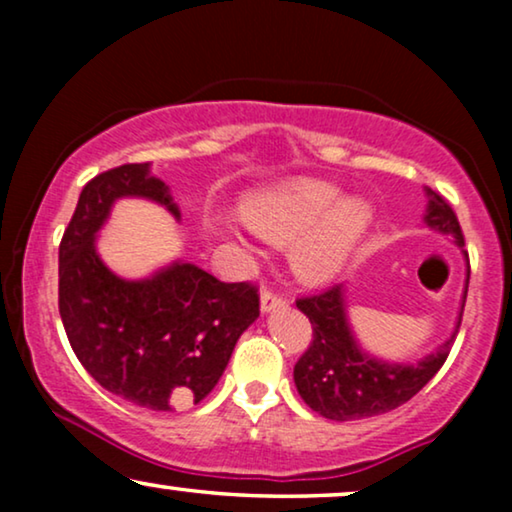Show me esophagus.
I'll use <instances>...</instances> for the list:
<instances>
[{
  "label": "esophagus",
  "mask_w": 512,
  "mask_h": 512,
  "mask_svg": "<svg viewBox=\"0 0 512 512\" xmlns=\"http://www.w3.org/2000/svg\"><path fill=\"white\" fill-rule=\"evenodd\" d=\"M286 305V298L279 296L272 289H263L261 291V312H272V310H279V307Z\"/></svg>",
  "instance_id": "1"
}]
</instances>
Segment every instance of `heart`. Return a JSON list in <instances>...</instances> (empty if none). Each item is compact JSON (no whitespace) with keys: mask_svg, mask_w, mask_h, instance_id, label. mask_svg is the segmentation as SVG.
<instances>
[{"mask_svg":"<svg viewBox=\"0 0 512 512\" xmlns=\"http://www.w3.org/2000/svg\"><path fill=\"white\" fill-rule=\"evenodd\" d=\"M335 184L296 179L251 195L242 219L261 240L291 244V270L305 284H326L338 275L373 221V209L359 198L340 200Z\"/></svg>","mask_w":512,"mask_h":512,"instance_id":"b5f03b06","label":"heart"}]
</instances>
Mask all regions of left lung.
Returning a JSON list of instances; mask_svg holds the SVG:
<instances>
[{"instance_id": "8db88e82", "label": "left lung", "mask_w": 512, "mask_h": 512, "mask_svg": "<svg viewBox=\"0 0 512 512\" xmlns=\"http://www.w3.org/2000/svg\"><path fill=\"white\" fill-rule=\"evenodd\" d=\"M424 223L438 233L454 237L457 247H464V235L452 207L436 191L426 188ZM471 265L466 258V284L454 333L436 352L417 363H391L368 354L354 338L347 319L345 286L338 284L319 296L300 298L298 310L310 319L312 342L293 368V382L303 401L321 417L333 422H352L396 410L408 403L443 366L454 335L459 333L461 314L468 293Z\"/></svg>"}]
</instances>
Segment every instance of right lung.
I'll use <instances>...</instances> for the list:
<instances>
[{"label":"right lung","instance_id":"1","mask_svg":"<svg viewBox=\"0 0 512 512\" xmlns=\"http://www.w3.org/2000/svg\"><path fill=\"white\" fill-rule=\"evenodd\" d=\"M121 198L158 202L181 219L149 163L114 167L83 186L60 242L58 303L69 345L95 382L125 401L163 412L200 403L258 319V291L184 261L146 279L118 277L95 240Z\"/></svg>","mask_w":512,"mask_h":512}]
</instances>
